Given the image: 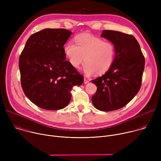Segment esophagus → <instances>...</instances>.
Masks as SVG:
<instances>
[{
  "label": "esophagus",
  "instance_id": "1",
  "mask_svg": "<svg viewBox=\"0 0 161 161\" xmlns=\"http://www.w3.org/2000/svg\"><path fill=\"white\" fill-rule=\"evenodd\" d=\"M89 82V81L88 80H86V78H84V83L85 84H86V83H88Z\"/></svg>",
  "mask_w": 161,
  "mask_h": 161
}]
</instances>
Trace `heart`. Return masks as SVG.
<instances>
[{
  "mask_svg": "<svg viewBox=\"0 0 161 161\" xmlns=\"http://www.w3.org/2000/svg\"><path fill=\"white\" fill-rule=\"evenodd\" d=\"M74 44L69 41L64 46V52L70 64L80 68L85 61L83 71L86 75H103L111 68L115 56L113 42L88 34L76 36Z\"/></svg>",
  "mask_w": 161,
  "mask_h": 161,
  "instance_id": "1",
  "label": "heart"
}]
</instances>
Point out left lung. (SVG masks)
<instances>
[{
	"label": "left lung",
	"instance_id": "8db88e82",
	"mask_svg": "<svg viewBox=\"0 0 161 161\" xmlns=\"http://www.w3.org/2000/svg\"><path fill=\"white\" fill-rule=\"evenodd\" d=\"M101 37L113 43L115 57L104 75L91 81L97 86L92 101L96 109L109 111L125 106L139 92L145 57L138 42L132 35L104 30Z\"/></svg>",
	"mask_w": 161,
	"mask_h": 161
}]
</instances>
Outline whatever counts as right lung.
Returning <instances> with one entry per match:
<instances>
[{
	"mask_svg": "<svg viewBox=\"0 0 161 161\" xmlns=\"http://www.w3.org/2000/svg\"><path fill=\"white\" fill-rule=\"evenodd\" d=\"M72 34L64 29H45L27 40L19 59L21 85L25 96L47 110L64 108L71 90L83 83V77L69 61L64 45Z\"/></svg>",
	"mask_w": 161,
	"mask_h": 161,
	"instance_id": "obj_1",
	"label": "right lung"
}]
</instances>
